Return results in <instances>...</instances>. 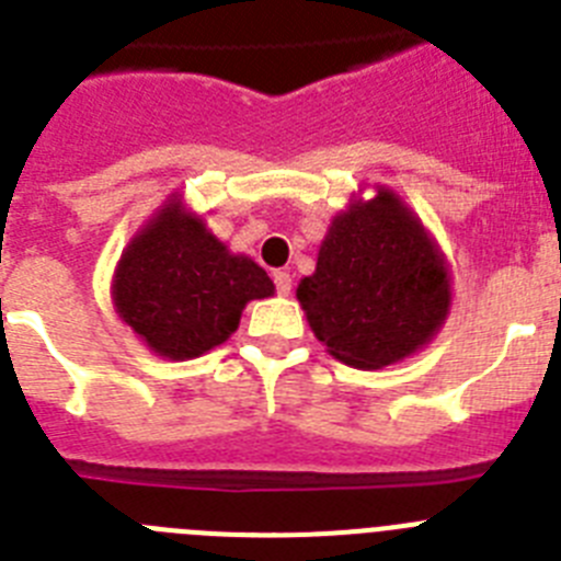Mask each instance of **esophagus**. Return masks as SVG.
Segmentation results:
<instances>
[{
  "label": "esophagus",
  "instance_id": "obj_1",
  "mask_svg": "<svg viewBox=\"0 0 561 561\" xmlns=\"http://www.w3.org/2000/svg\"><path fill=\"white\" fill-rule=\"evenodd\" d=\"M275 286H277V295H289L291 291V275L289 272H284V270H277L275 275Z\"/></svg>",
  "mask_w": 561,
  "mask_h": 561
}]
</instances>
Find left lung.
Segmentation results:
<instances>
[{
  "mask_svg": "<svg viewBox=\"0 0 561 561\" xmlns=\"http://www.w3.org/2000/svg\"><path fill=\"white\" fill-rule=\"evenodd\" d=\"M314 337L346 366H391L417 354L451 312V270L417 213L389 186L352 198L298 284Z\"/></svg>",
  "mask_w": 561,
  "mask_h": 561,
  "instance_id": "8db88e82",
  "label": "left lung"
}]
</instances>
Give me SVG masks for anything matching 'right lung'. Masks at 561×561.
Returning <instances> with one entry per match:
<instances>
[{"label": "right lung", "instance_id": "1", "mask_svg": "<svg viewBox=\"0 0 561 561\" xmlns=\"http://www.w3.org/2000/svg\"><path fill=\"white\" fill-rule=\"evenodd\" d=\"M272 295L270 275L249 255L229 252L179 193L133 234L110 284L118 318L164 360H193L221 346L249 300Z\"/></svg>", "mask_w": 561, "mask_h": 561}]
</instances>
